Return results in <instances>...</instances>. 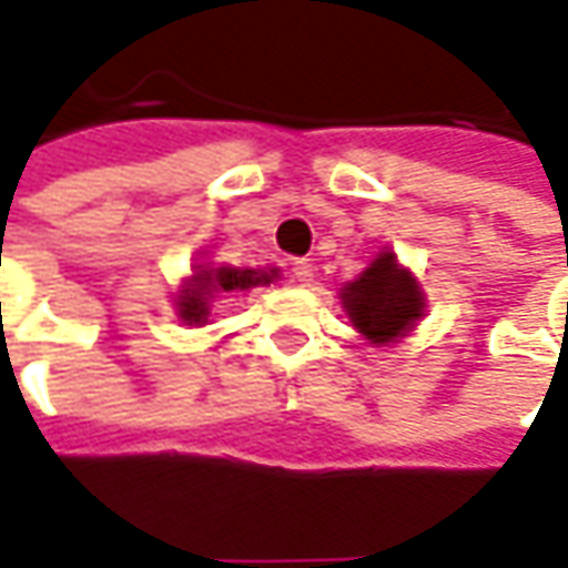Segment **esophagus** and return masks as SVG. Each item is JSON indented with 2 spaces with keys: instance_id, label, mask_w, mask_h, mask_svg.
<instances>
[{
  "instance_id": "1",
  "label": "esophagus",
  "mask_w": 568,
  "mask_h": 568,
  "mask_svg": "<svg viewBox=\"0 0 568 568\" xmlns=\"http://www.w3.org/2000/svg\"><path fill=\"white\" fill-rule=\"evenodd\" d=\"M288 273H292V280H295V283L307 285L311 283V276H314V266L307 264V261H292Z\"/></svg>"
}]
</instances>
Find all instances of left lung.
Instances as JSON below:
<instances>
[{
  "mask_svg": "<svg viewBox=\"0 0 568 568\" xmlns=\"http://www.w3.org/2000/svg\"><path fill=\"white\" fill-rule=\"evenodd\" d=\"M343 304L352 323L371 343H393L424 314L418 283L383 251L355 283L343 288Z\"/></svg>",
  "mask_w": 568,
  "mask_h": 568,
  "instance_id": "8db88e82",
  "label": "left lung"
}]
</instances>
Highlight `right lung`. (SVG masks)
<instances>
[{
  "mask_svg": "<svg viewBox=\"0 0 568 568\" xmlns=\"http://www.w3.org/2000/svg\"><path fill=\"white\" fill-rule=\"evenodd\" d=\"M270 283L266 273H254V270H232V266H220V270H197L194 280L185 292L179 295V317L187 323L206 321V298L213 292H235V288H251V285Z\"/></svg>",
  "mask_w": 568,
  "mask_h": 568,
  "instance_id": "obj_1",
  "label": "right lung"
}]
</instances>
